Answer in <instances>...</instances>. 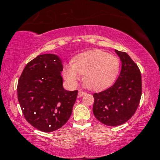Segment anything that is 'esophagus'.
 Returning <instances> with one entry per match:
<instances>
[{"instance_id":"esophagus-1","label":"esophagus","mask_w":160,"mask_h":160,"mask_svg":"<svg viewBox=\"0 0 160 160\" xmlns=\"http://www.w3.org/2000/svg\"><path fill=\"white\" fill-rule=\"evenodd\" d=\"M85 94H86V92H83V91H81V90H80L79 92H78V96L79 97H82L84 95H85Z\"/></svg>"}]
</instances>
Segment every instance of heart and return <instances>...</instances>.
I'll return each instance as SVG.
<instances>
[{
  "label": "heart",
  "instance_id": "obj_1",
  "mask_svg": "<svg viewBox=\"0 0 160 160\" xmlns=\"http://www.w3.org/2000/svg\"><path fill=\"white\" fill-rule=\"evenodd\" d=\"M120 61L114 56L102 50L95 49L80 53L72 61V65H67L63 74L68 82L76 85L80 74L89 89L102 90L110 86L117 77Z\"/></svg>",
  "mask_w": 160,
  "mask_h": 160
}]
</instances>
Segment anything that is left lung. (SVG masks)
I'll return each instance as SVG.
<instances>
[{
	"label": "left lung",
	"mask_w": 160,
	"mask_h": 160,
	"mask_svg": "<svg viewBox=\"0 0 160 160\" xmlns=\"http://www.w3.org/2000/svg\"><path fill=\"white\" fill-rule=\"evenodd\" d=\"M121 61L120 75L113 85L94 94L93 113L109 126L126 123L134 114L142 94L141 74L128 53L115 50Z\"/></svg>",
	"instance_id": "8db88e82"
}]
</instances>
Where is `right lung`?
Here are the masks:
<instances>
[{
  "label": "right lung",
  "instance_id": "right-lung-1",
  "mask_svg": "<svg viewBox=\"0 0 160 160\" xmlns=\"http://www.w3.org/2000/svg\"><path fill=\"white\" fill-rule=\"evenodd\" d=\"M62 60L53 53L29 61L18 84V98L28 122L43 132L61 128L72 113L78 90L63 87Z\"/></svg>",
  "mask_w": 160,
  "mask_h": 160
}]
</instances>
